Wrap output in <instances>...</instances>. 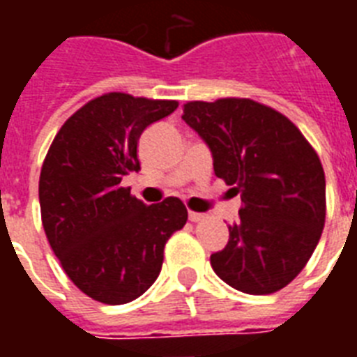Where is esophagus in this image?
I'll use <instances>...</instances> for the list:
<instances>
[{
	"mask_svg": "<svg viewBox=\"0 0 357 357\" xmlns=\"http://www.w3.org/2000/svg\"><path fill=\"white\" fill-rule=\"evenodd\" d=\"M204 218H206V215H204V213L189 211V220H190V222H200V220H204Z\"/></svg>",
	"mask_w": 357,
	"mask_h": 357,
	"instance_id": "1",
	"label": "esophagus"
}]
</instances>
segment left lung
<instances>
[{
	"label": "left lung",
	"mask_w": 357,
	"mask_h": 357,
	"mask_svg": "<svg viewBox=\"0 0 357 357\" xmlns=\"http://www.w3.org/2000/svg\"><path fill=\"white\" fill-rule=\"evenodd\" d=\"M181 119L209 146L215 176L243 202L226 248L211 255L213 271L246 294L276 293L298 276L321 238V159L287 116L254 100L189 102Z\"/></svg>",
	"instance_id": "8db88e82"
}]
</instances>
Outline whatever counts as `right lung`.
<instances>
[{
  "mask_svg": "<svg viewBox=\"0 0 357 357\" xmlns=\"http://www.w3.org/2000/svg\"><path fill=\"white\" fill-rule=\"evenodd\" d=\"M178 109L174 100L109 92L55 135L38 181L42 226L64 272L91 298L128 304L155 282L165 244L187 222L179 198L146 206L122 187L139 172L142 131Z\"/></svg>",
  "mask_w": 357,
  "mask_h": 357,
  "instance_id": "obj_1",
  "label": "right lung"
}]
</instances>
